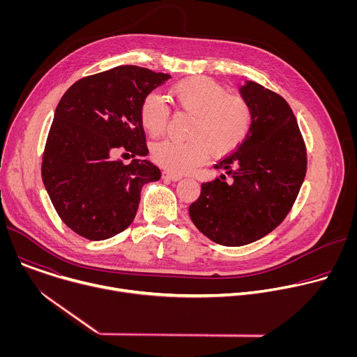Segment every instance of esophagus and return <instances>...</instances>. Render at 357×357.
<instances>
[{"instance_id":"1","label":"esophagus","mask_w":357,"mask_h":357,"mask_svg":"<svg viewBox=\"0 0 357 357\" xmlns=\"http://www.w3.org/2000/svg\"><path fill=\"white\" fill-rule=\"evenodd\" d=\"M162 178H164V179H168V181H179L182 176H181V175H176V174H172V172H164V174H162Z\"/></svg>"}]
</instances>
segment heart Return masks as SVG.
<instances>
[{
  "label": "heart",
  "instance_id": "1",
  "mask_svg": "<svg viewBox=\"0 0 357 357\" xmlns=\"http://www.w3.org/2000/svg\"><path fill=\"white\" fill-rule=\"evenodd\" d=\"M172 103L193 114L188 141L165 139L152 145L151 160L167 171L186 174L205 164L212 151L219 157L234 152L248 137L252 110L238 94H229L218 82L205 76H190L169 87ZM139 123L151 135H161L168 124L169 107L164 98L148 93L139 105Z\"/></svg>",
  "mask_w": 357,
  "mask_h": 357
}]
</instances>
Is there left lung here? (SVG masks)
Instances as JSON below:
<instances>
[{
    "mask_svg": "<svg viewBox=\"0 0 357 357\" xmlns=\"http://www.w3.org/2000/svg\"><path fill=\"white\" fill-rule=\"evenodd\" d=\"M240 93L252 110L251 131L215 165L226 175L202 183L189 206L203 234L230 247L256 241L280 226L307 174V146L285 98L251 80Z\"/></svg>",
    "mask_w": 357,
    "mask_h": 357,
    "instance_id": "obj_1",
    "label": "left lung"
}]
</instances>
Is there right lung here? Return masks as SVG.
Returning <instances> with one entry per match:
<instances>
[{"instance_id":"right-lung-1","label":"right lung","mask_w":357,"mask_h":357,"mask_svg":"<svg viewBox=\"0 0 357 357\" xmlns=\"http://www.w3.org/2000/svg\"><path fill=\"white\" fill-rule=\"evenodd\" d=\"M171 76L123 65L86 76L62 96L50 126L42 181L62 222L76 234L98 241L126 230L134 220L141 189L161 178L146 160L139 123L141 100Z\"/></svg>"}]
</instances>
